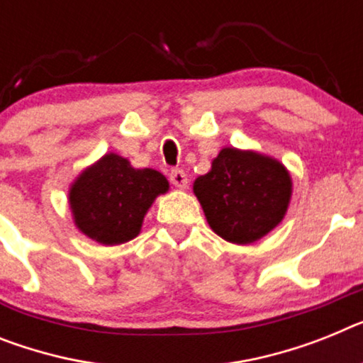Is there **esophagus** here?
I'll use <instances>...</instances> for the list:
<instances>
[{"mask_svg":"<svg viewBox=\"0 0 363 363\" xmlns=\"http://www.w3.org/2000/svg\"><path fill=\"white\" fill-rule=\"evenodd\" d=\"M170 184L178 189H187L189 187L187 174H185L184 170H179V169L172 170V172H170Z\"/></svg>","mask_w":363,"mask_h":363,"instance_id":"esophagus-1","label":"esophagus"}]
</instances>
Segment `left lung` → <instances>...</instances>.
<instances>
[{"label":"left lung","instance_id":"8db88e82","mask_svg":"<svg viewBox=\"0 0 363 363\" xmlns=\"http://www.w3.org/2000/svg\"><path fill=\"white\" fill-rule=\"evenodd\" d=\"M193 191L209 228L231 244H252L283 222L292 200V176L279 160L225 147Z\"/></svg>","mask_w":363,"mask_h":363}]
</instances>
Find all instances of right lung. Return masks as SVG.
<instances>
[{
	"label": "right lung",
	"instance_id": "add662e5",
	"mask_svg": "<svg viewBox=\"0 0 363 363\" xmlns=\"http://www.w3.org/2000/svg\"><path fill=\"white\" fill-rule=\"evenodd\" d=\"M167 191L161 172L134 169L126 157L108 152L73 179L67 200L80 233L102 246H117L138 237L154 200Z\"/></svg>",
	"mask_w": 363,
	"mask_h": 363
}]
</instances>
